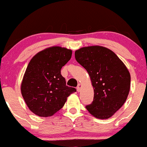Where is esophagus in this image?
<instances>
[{
  "label": "esophagus",
  "instance_id": "esophagus-1",
  "mask_svg": "<svg viewBox=\"0 0 147 147\" xmlns=\"http://www.w3.org/2000/svg\"><path fill=\"white\" fill-rule=\"evenodd\" d=\"M82 84H78V86H77V90L78 91V92H80V90H81V88H82Z\"/></svg>",
  "mask_w": 147,
  "mask_h": 147
}]
</instances>
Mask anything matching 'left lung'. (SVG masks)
I'll return each instance as SVG.
<instances>
[{
    "instance_id": "left-lung-1",
    "label": "left lung",
    "mask_w": 147,
    "mask_h": 147,
    "mask_svg": "<svg viewBox=\"0 0 147 147\" xmlns=\"http://www.w3.org/2000/svg\"><path fill=\"white\" fill-rule=\"evenodd\" d=\"M77 61L87 70L94 89L93 102L86 109L97 119H109L129 95L131 75L125 64L110 49L83 47L75 52Z\"/></svg>"
}]
</instances>
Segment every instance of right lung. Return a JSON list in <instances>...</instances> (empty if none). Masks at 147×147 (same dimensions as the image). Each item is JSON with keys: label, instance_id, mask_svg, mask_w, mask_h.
<instances>
[{"label": "right lung", "instance_id": "1", "mask_svg": "<svg viewBox=\"0 0 147 147\" xmlns=\"http://www.w3.org/2000/svg\"><path fill=\"white\" fill-rule=\"evenodd\" d=\"M72 50L49 47L30 60L21 84L24 101L34 114L50 117L63 107L75 88L66 86L61 69L72 57Z\"/></svg>", "mask_w": 147, "mask_h": 147}]
</instances>
